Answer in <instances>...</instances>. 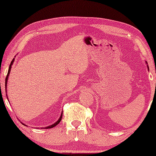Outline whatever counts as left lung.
Masks as SVG:
<instances>
[{
	"mask_svg": "<svg viewBox=\"0 0 156 156\" xmlns=\"http://www.w3.org/2000/svg\"><path fill=\"white\" fill-rule=\"evenodd\" d=\"M147 67H148V66H147Z\"/></svg>",
	"mask_w": 156,
	"mask_h": 156,
	"instance_id": "1",
	"label": "left lung"
}]
</instances>
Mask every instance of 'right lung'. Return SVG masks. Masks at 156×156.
Wrapping results in <instances>:
<instances>
[{"label": "right lung", "instance_id": "right-lung-1", "mask_svg": "<svg viewBox=\"0 0 156 156\" xmlns=\"http://www.w3.org/2000/svg\"><path fill=\"white\" fill-rule=\"evenodd\" d=\"M14 59H15V58H14ZM14 59L12 61V62H11V64H10V66H9V71H8V73H7V76H6V82H7V80H8V76H9V73H10L11 67H12V64H13ZM62 114H63V112L62 113V115H61V117H60V118H59V119H58V120L56 122H55L54 124H53V125H50V126H48V127H46L45 128H53V127L56 126V125H58V123L60 122L61 120H62Z\"/></svg>", "mask_w": 156, "mask_h": 156}]
</instances>
